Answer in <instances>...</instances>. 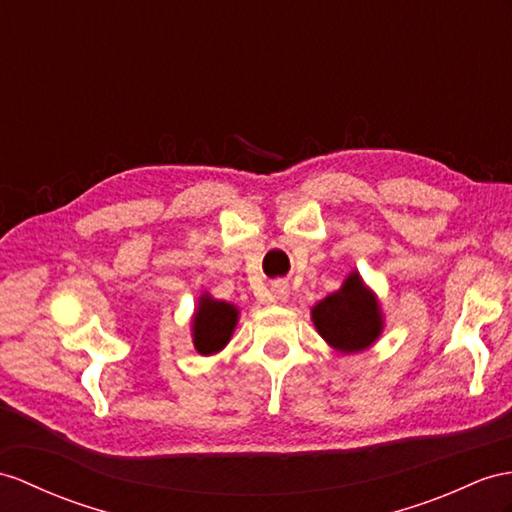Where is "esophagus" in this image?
<instances>
[{
	"label": "esophagus",
	"mask_w": 512,
	"mask_h": 512,
	"mask_svg": "<svg viewBox=\"0 0 512 512\" xmlns=\"http://www.w3.org/2000/svg\"><path fill=\"white\" fill-rule=\"evenodd\" d=\"M271 297H273V302H284V299L289 297V286H286V282H282V280L273 282L271 284Z\"/></svg>",
	"instance_id": "34e87169"
}]
</instances>
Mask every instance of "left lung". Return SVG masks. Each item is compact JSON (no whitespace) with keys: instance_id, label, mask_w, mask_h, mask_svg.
Segmentation results:
<instances>
[{"instance_id":"1","label":"left lung","mask_w":512,"mask_h":512,"mask_svg":"<svg viewBox=\"0 0 512 512\" xmlns=\"http://www.w3.org/2000/svg\"><path fill=\"white\" fill-rule=\"evenodd\" d=\"M313 323L321 339L341 354L367 350L384 328L378 299L360 280L358 271L345 278L339 291L313 306Z\"/></svg>"}]
</instances>
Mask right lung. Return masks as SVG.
<instances>
[{
	"mask_svg": "<svg viewBox=\"0 0 512 512\" xmlns=\"http://www.w3.org/2000/svg\"><path fill=\"white\" fill-rule=\"evenodd\" d=\"M239 321V308L221 299H213L208 293L199 297L193 315V345L202 356L221 352L228 345L230 336Z\"/></svg>",
	"mask_w": 512,
	"mask_h": 512,
	"instance_id": "1",
	"label": "right lung"
}]
</instances>
